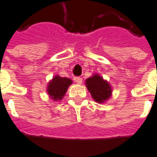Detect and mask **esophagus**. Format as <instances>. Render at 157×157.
Instances as JSON below:
<instances>
[{
  "label": "esophagus",
  "instance_id": "34e87169",
  "mask_svg": "<svg viewBox=\"0 0 157 157\" xmlns=\"http://www.w3.org/2000/svg\"><path fill=\"white\" fill-rule=\"evenodd\" d=\"M75 81H76V84H78V85H81V84H82V78L81 77H75L74 78Z\"/></svg>",
  "mask_w": 157,
  "mask_h": 157
}]
</instances>
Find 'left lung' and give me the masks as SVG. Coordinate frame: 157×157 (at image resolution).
Segmentation results:
<instances>
[{
    "instance_id": "obj_1",
    "label": "left lung",
    "mask_w": 157,
    "mask_h": 157,
    "mask_svg": "<svg viewBox=\"0 0 157 157\" xmlns=\"http://www.w3.org/2000/svg\"><path fill=\"white\" fill-rule=\"evenodd\" d=\"M85 85L91 94L92 98L98 103H104L112 95V87L106 80L99 74L94 73L85 80Z\"/></svg>"
}]
</instances>
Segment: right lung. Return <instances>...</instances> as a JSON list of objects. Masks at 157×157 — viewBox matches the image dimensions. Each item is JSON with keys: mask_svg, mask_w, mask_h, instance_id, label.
Segmentation results:
<instances>
[{"mask_svg": "<svg viewBox=\"0 0 157 157\" xmlns=\"http://www.w3.org/2000/svg\"><path fill=\"white\" fill-rule=\"evenodd\" d=\"M72 84V81L71 79L61 77L59 75H56L53 76V78L48 82L47 92L53 101H60L65 96L67 89Z\"/></svg>", "mask_w": 157, "mask_h": 157, "instance_id": "right-lung-1", "label": "right lung"}]
</instances>
